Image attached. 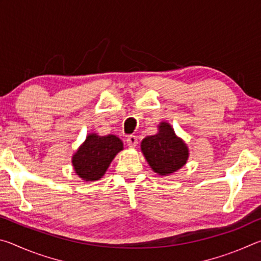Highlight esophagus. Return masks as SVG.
<instances>
[{
	"mask_svg": "<svg viewBox=\"0 0 261 261\" xmlns=\"http://www.w3.org/2000/svg\"><path fill=\"white\" fill-rule=\"evenodd\" d=\"M126 144H127V146H129V147H136L137 144H138V139H137V137L134 136V135L127 136Z\"/></svg>",
	"mask_w": 261,
	"mask_h": 261,
	"instance_id": "esophagus-1",
	"label": "esophagus"
}]
</instances>
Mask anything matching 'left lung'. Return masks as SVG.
Listing matches in <instances>:
<instances>
[{
    "label": "left lung",
    "mask_w": 261,
    "mask_h": 261,
    "mask_svg": "<svg viewBox=\"0 0 261 261\" xmlns=\"http://www.w3.org/2000/svg\"><path fill=\"white\" fill-rule=\"evenodd\" d=\"M141 151L152 169L161 176L175 173L187 163L189 156L187 145L166 122L159 125V134L141 141Z\"/></svg>",
    "instance_id": "obj_1"
}]
</instances>
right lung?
I'll list each match as a JSON object with an SVG mask.
<instances>
[{"label":"right lung","instance_id":"obj_1","mask_svg":"<svg viewBox=\"0 0 261 261\" xmlns=\"http://www.w3.org/2000/svg\"><path fill=\"white\" fill-rule=\"evenodd\" d=\"M122 149L123 143L116 136L88 135L85 143L72 156L74 171L84 180H98L105 175L115 155Z\"/></svg>","mask_w":261,"mask_h":261}]
</instances>
